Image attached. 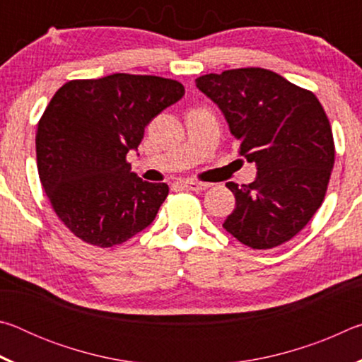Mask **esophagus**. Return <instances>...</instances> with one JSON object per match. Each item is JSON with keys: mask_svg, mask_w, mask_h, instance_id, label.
Instances as JSON below:
<instances>
[{"mask_svg": "<svg viewBox=\"0 0 362 362\" xmlns=\"http://www.w3.org/2000/svg\"><path fill=\"white\" fill-rule=\"evenodd\" d=\"M183 187L188 188V189H193V192H203L207 187H209V183H204V182H198V180H185L182 183Z\"/></svg>", "mask_w": 362, "mask_h": 362, "instance_id": "1", "label": "esophagus"}]
</instances>
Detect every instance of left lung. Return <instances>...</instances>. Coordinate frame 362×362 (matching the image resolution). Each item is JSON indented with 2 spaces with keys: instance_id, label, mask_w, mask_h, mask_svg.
<instances>
[{
  "instance_id": "8db88e82",
  "label": "left lung",
  "mask_w": 362,
  "mask_h": 362,
  "mask_svg": "<svg viewBox=\"0 0 362 362\" xmlns=\"http://www.w3.org/2000/svg\"><path fill=\"white\" fill-rule=\"evenodd\" d=\"M196 88L222 110L240 155L257 166L249 185L226 183L236 207L223 228L252 249L291 241L322 204L335 161L317 97L257 66L203 75Z\"/></svg>"
}]
</instances>
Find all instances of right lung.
<instances>
[{
	"instance_id": "add662e5",
	"label": "right lung",
	"mask_w": 362,
	"mask_h": 362,
	"mask_svg": "<svg viewBox=\"0 0 362 362\" xmlns=\"http://www.w3.org/2000/svg\"><path fill=\"white\" fill-rule=\"evenodd\" d=\"M183 94L174 79L129 73L71 79L54 94L38 121L36 163L54 212L79 240L112 247L155 220L169 187L131 173L126 155Z\"/></svg>"
}]
</instances>
